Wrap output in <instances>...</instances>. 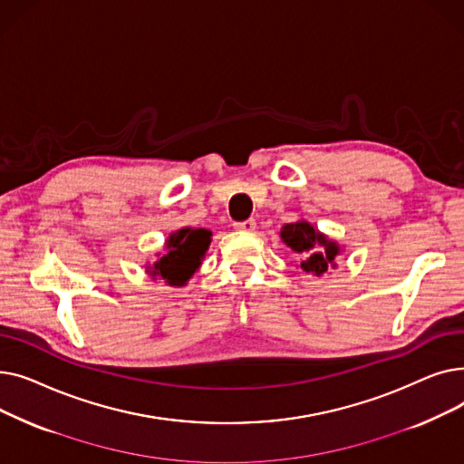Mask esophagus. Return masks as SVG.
Instances as JSON below:
<instances>
[{
    "mask_svg": "<svg viewBox=\"0 0 464 464\" xmlns=\"http://www.w3.org/2000/svg\"><path fill=\"white\" fill-rule=\"evenodd\" d=\"M233 227L237 231H254L256 229V219L250 218V219H245V222H235Z\"/></svg>",
    "mask_w": 464,
    "mask_h": 464,
    "instance_id": "34e87169",
    "label": "esophagus"
}]
</instances>
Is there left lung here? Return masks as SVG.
Wrapping results in <instances>:
<instances>
[{
    "mask_svg": "<svg viewBox=\"0 0 464 464\" xmlns=\"http://www.w3.org/2000/svg\"><path fill=\"white\" fill-rule=\"evenodd\" d=\"M285 245L301 254V269L320 276L327 273L331 265H334V257L338 254L336 242H329L322 233L315 231L306 222L287 224L280 231Z\"/></svg>",
    "mask_w": 464,
    "mask_h": 464,
    "instance_id": "obj_1",
    "label": "left lung"
}]
</instances>
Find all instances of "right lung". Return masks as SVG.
Returning a JSON list of instances; mask_svg holds the SVG:
<instances>
[{"label":"right lung","instance_id":"add662e5","mask_svg":"<svg viewBox=\"0 0 464 464\" xmlns=\"http://www.w3.org/2000/svg\"><path fill=\"white\" fill-rule=\"evenodd\" d=\"M210 231L199 229H180L167 240V254L154 265V276H161L170 285H182L191 278L201 265V257L208 250Z\"/></svg>","mask_w":464,"mask_h":464}]
</instances>
